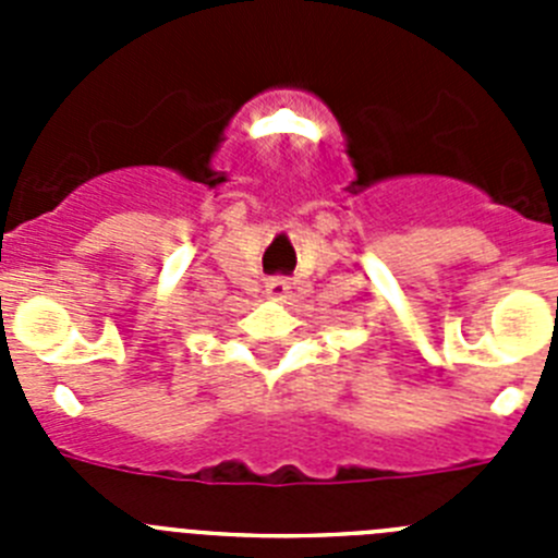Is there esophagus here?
<instances>
[{"label": "esophagus", "mask_w": 558, "mask_h": 558, "mask_svg": "<svg viewBox=\"0 0 558 558\" xmlns=\"http://www.w3.org/2000/svg\"><path fill=\"white\" fill-rule=\"evenodd\" d=\"M265 293H268V299H274V302H282V299H288L290 284L284 282V279H268V282H265Z\"/></svg>", "instance_id": "esophagus-1"}]
</instances>
